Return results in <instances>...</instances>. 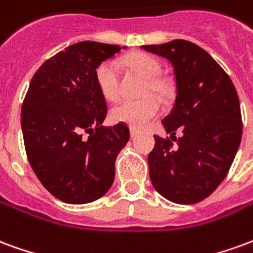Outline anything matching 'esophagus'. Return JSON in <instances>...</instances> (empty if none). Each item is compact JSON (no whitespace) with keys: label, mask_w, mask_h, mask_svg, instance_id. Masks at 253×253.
I'll use <instances>...</instances> for the list:
<instances>
[{"label":"esophagus","mask_w":253,"mask_h":253,"mask_svg":"<svg viewBox=\"0 0 253 253\" xmlns=\"http://www.w3.org/2000/svg\"><path fill=\"white\" fill-rule=\"evenodd\" d=\"M137 134H138V131L135 130V128H130V135H131V138L137 137Z\"/></svg>","instance_id":"esophagus-1"}]
</instances>
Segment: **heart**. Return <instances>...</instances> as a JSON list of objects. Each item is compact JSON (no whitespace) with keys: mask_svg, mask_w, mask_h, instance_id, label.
Listing matches in <instances>:
<instances>
[{"mask_svg":"<svg viewBox=\"0 0 253 253\" xmlns=\"http://www.w3.org/2000/svg\"><path fill=\"white\" fill-rule=\"evenodd\" d=\"M125 65L128 70L145 80V85L141 92L143 99L138 101L118 103L111 110V119L116 123H125L132 128H142L160 114L161 105L157 99L168 101L173 94V86L168 80L159 77L161 74V65L156 58L149 54H131L126 57ZM94 78L100 92L105 99L114 101L119 97L121 81L116 65L112 61L100 63L94 72ZM156 97H158L157 99Z\"/></svg>","mask_w":253,"mask_h":253,"instance_id":"heart-1","label":"heart"}]
</instances>
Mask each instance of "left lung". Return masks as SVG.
<instances>
[{
    "instance_id": "1",
    "label": "left lung",
    "mask_w": 253,
    "mask_h": 253,
    "mask_svg": "<svg viewBox=\"0 0 253 253\" xmlns=\"http://www.w3.org/2000/svg\"><path fill=\"white\" fill-rule=\"evenodd\" d=\"M141 48L173 66L176 99L163 126L172 141L177 129L182 131L177 146L168 138L154 137L148 157L150 180L168 201L198 203L222 183L239 150L243 134L239 96L222 67L191 42L176 39Z\"/></svg>"
}]
</instances>
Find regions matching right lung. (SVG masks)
Here are the masks:
<instances>
[{
	"mask_svg": "<svg viewBox=\"0 0 253 253\" xmlns=\"http://www.w3.org/2000/svg\"><path fill=\"white\" fill-rule=\"evenodd\" d=\"M122 48L126 46L78 42L31 80L21 108L25 152L38 179L59 201L89 203L114 183L115 160L130 131L125 123L103 127L107 104L94 72Z\"/></svg>",
	"mask_w": 253,
	"mask_h": 253,
	"instance_id": "obj_1",
	"label": "right lung"
}]
</instances>
